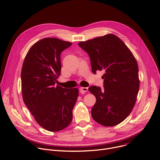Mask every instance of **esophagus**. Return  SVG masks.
<instances>
[{
  "instance_id": "obj_1",
  "label": "esophagus",
  "mask_w": 160,
  "mask_h": 160,
  "mask_svg": "<svg viewBox=\"0 0 160 160\" xmlns=\"http://www.w3.org/2000/svg\"><path fill=\"white\" fill-rule=\"evenodd\" d=\"M87 91H88V88H84V87H82V88H80L81 93H85Z\"/></svg>"
}]
</instances>
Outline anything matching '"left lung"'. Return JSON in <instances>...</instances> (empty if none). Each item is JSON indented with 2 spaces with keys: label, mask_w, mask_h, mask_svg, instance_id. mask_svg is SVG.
Instances as JSON below:
<instances>
[{
  "label": "left lung",
  "mask_w": 160,
  "mask_h": 160,
  "mask_svg": "<svg viewBox=\"0 0 160 160\" xmlns=\"http://www.w3.org/2000/svg\"><path fill=\"white\" fill-rule=\"evenodd\" d=\"M78 45L89 55L93 73L103 71L104 90L91 86L96 101L91 110L93 119L104 126L122 122L132 111L139 91L137 62L132 52L118 36L108 34Z\"/></svg>",
  "instance_id": "1"
}]
</instances>
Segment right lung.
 <instances>
[{"label": "right lung", "instance_id": "1", "mask_svg": "<svg viewBox=\"0 0 160 160\" xmlns=\"http://www.w3.org/2000/svg\"><path fill=\"white\" fill-rule=\"evenodd\" d=\"M71 45L55 38L42 39L31 47L23 63V102L36 121L49 132H59L69 125L78 96L77 88L55 85L61 75V53Z\"/></svg>", "mask_w": 160, "mask_h": 160}]
</instances>
